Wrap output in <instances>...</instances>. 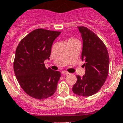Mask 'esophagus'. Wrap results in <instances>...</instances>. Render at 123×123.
<instances>
[{
  "label": "esophagus",
  "instance_id": "obj_1",
  "mask_svg": "<svg viewBox=\"0 0 123 123\" xmlns=\"http://www.w3.org/2000/svg\"><path fill=\"white\" fill-rule=\"evenodd\" d=\"M62 73L68 75V74H69V73H68V71H62Z\"/></svg>",
  "mask_w": 123,
  "mask_h": 123
}]
</instances>
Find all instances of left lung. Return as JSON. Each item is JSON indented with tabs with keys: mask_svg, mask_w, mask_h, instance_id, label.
<instances>
[{
	"mask_svg": "<svg viewBox=\"0 0 123 123\" xmlns=\"http://www.w3.org/2000/svg\"><path fill=\"white\" fill-rule=\"evenodd\" d=\"M83 40L81 59L85 62V74L76 76L77 81L72 90L80 96L96 93L104 84L109 69V57L107 48L97 35L84 26H78Z\"/></svg>",
	"mask_w": 123,
	"mask_h": 123,
	"instance_id": "8db88e82",
	"label": "left lung"
}]
</instances>
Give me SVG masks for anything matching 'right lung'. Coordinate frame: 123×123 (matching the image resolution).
I'll return each instance as SVG.
<instances>
[{
    "instance_id": "1",
    "label": "right lung",
    "mask_w": 123,
    "mask_h": 123,
    "mask_svg": "<svg viewBox=\"0 0 123 123\" xmlns=\"http://www.w3.org/2000/svg\"><path fill=\"white\" fill-rule=\"evenodd\" d=\"M60 31L37 29L23 38L17 47L14 61L15 75L27 94L37 99L52 96L57 89L61 73L46 68L52 45Z\"/></svg>"
}]
</instances>
